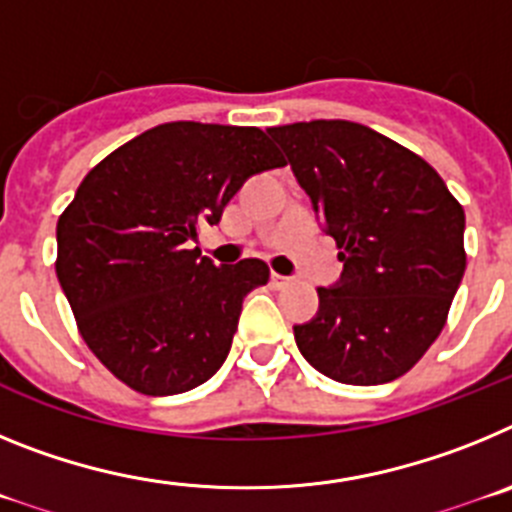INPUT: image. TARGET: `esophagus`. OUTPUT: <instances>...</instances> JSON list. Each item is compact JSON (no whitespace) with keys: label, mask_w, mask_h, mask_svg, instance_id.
Here are the masks:
<instances>
[{"label":"esophagus","mask_w":512,"mask_h":512,"mask_svg":"<svg viewBox=\"0 0 512 512\" xmlns=\"http://www.w3.org/2000/svg\"><path fill=\"white\" fill-rule=\"evenodd\" d=\"M287 284H292V279L284 277V274H277V271H271V287L274 289H284Z\"/></svg>","instance_id":"1"}]
</instances>
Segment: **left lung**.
Returning a JSON list of instances; mask_svg holds the SVG:
<instances>
[{"label":"left lung","mask_w":512,"mask_h":512,"mask_svg":"<svg viewBox=\"0 0 512 512\" xmlns=\"http://www.w3.org/2000/svg\"><path fill=\"white\" fill-rule=\"evenodd\" d=\"M338 246L341 282L295 325L307 364L343 384L410 372L436 341L459 289L464 207L438 171L377 130L348 120L269 128Z\"/></svg>","instance_id":"left-lung-1"}]
</instances>
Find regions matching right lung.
<instances>
[{"label":"right lung","instance_id":"obj_1","mask_svg":"<svg viewBox=\"0 0 512 512\" xmlns=\"http://www.w3.org/2000/svg\"><path fill=\"white\" fill-rule=\"evenodd\" d=\"M259 128L166 122L102 158L56 225V274L94 356L140 395H179L228 359L269 266L192 248L251 174L284 166Z\"/></svg>","mask_w":512,"mask_h":512}]
</instances>
